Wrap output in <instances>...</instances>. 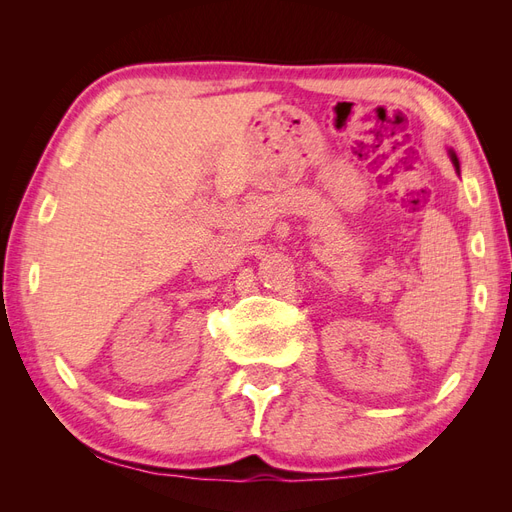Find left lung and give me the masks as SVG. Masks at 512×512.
<instances>
[{
	"label": "left lung",
	"instance_id": "1",
	"mask_svg": "<svg viewBox=\"0 0 512 512\" xmlns=\"http://www.w3.org/2000/svg\"><path fill=\"white\" fill-rule=\"evenodd\" d=\"M448 156H451V162H453V166H455V170H457V175H459V160H457V156H455V151L453 149H448Z\"/></svg>",
	"mask_w": 512,
	"mask_h": 512
}]
</instances>
